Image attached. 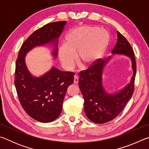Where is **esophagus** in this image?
Returning <instances> with one entry per match:
<instances>
[{"instance_id": "esophagus-1", "label": "esophagus", "mask_w": 149, "mask_h": 149, "mask_svg": "<svg viewBox=\"0 0 149 149\" xmlns=\"http://www.w3.org/2000/svg\"><path fill=\"white\" fill-rule=\"evenodd\" d=\"M78 81H79V79H78V77L77 76V75H75L74 79V84H78Z\"/></svg>"}]
</instances>
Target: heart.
<instances>
[{
  "label": "heart",
  "instance_id": "obj_1",
  "mask_svg": "<svg viewBox=\"0 0 149 149\" xmlns=\"http://www.w3.org/2000/svg\"><path fill=\"white\" fill-rule=\"evenodd\" d=\"M109 40L110 35L105 29L88 26L75 27L65 35L64 45L60 47V62L66 68H72L77 53L81 64L92 66L101 58Z\"/></svg>",
  "mask_w": 149,
  "mask_h": 149
}]
</instances>
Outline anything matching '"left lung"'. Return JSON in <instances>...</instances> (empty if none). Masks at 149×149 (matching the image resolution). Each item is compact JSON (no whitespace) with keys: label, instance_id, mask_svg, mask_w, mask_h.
<instances>
[{"label":"left lung","instance_id":"1","mask_svg":"<svg viewBox=\"0 0 149 149\" xmlns=\"http://www.w3.org/2000/svg\"><path fill=\"white\" fill-rule=\"evenodd\" d=\"M117 42L112 51L113 54H123L132 60L133 74L129 84L115 94H109L102 86V75L104 65L111 58L100 59L95 65L81 71L79 86L84 98V109L87 118L96 123L110 122L120 114L134 91L136 75L135 54L124 36L117 33Z\"/></svg>","mask_w":149,"mask_h":149}]
</instances>
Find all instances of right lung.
I'll return each instance as SVG.
<instances>
[{"mask_svg":"<svg viewBox=\"0 0 149 149\" xmlns=\"http://www.w3.org/2000/svg\"><path fill=\"white\" fill-rule=\"evenodd\" d=\"M66 22L46 24L36 30L22 44L16 62L14 84L22 107L30 117L42 123L59 116L68 87L74 83V73L62 72L54 67L41 77H33L27 70L25 57L33 48L54 44L52 55L57 56L58 39Z\"/></svg>","mask_w":149,"mask_h":149,"instance_id":"add662e5","label":"right lung"}]
</instances>
